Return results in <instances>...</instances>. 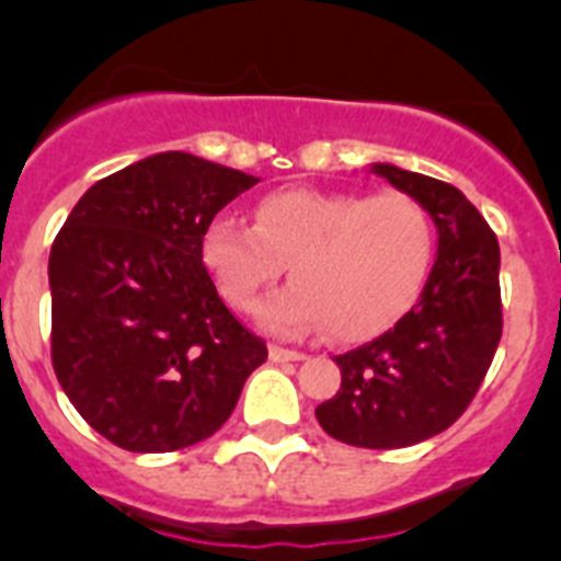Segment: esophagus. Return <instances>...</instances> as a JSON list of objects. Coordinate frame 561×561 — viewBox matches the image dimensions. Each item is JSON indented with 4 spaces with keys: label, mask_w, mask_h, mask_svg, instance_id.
Segmentation results:
<instances>
[{
    "label": "esophagus",
    "mask_w": 561,
    "mask_h": 561,
    "mask_svg": "<svg viewBox=\"0 0 561 561\" xmlns=\"http://www.w3.org/2000/svg\"><path fill=\"white\" fill-rule=\"evenodd\" d=\"M270 359L272 362H300V359H306V354H300V351H291V348H280V345H270Z\"/></svg>",
    "instance_id": "34e87169"
}]
</instances>
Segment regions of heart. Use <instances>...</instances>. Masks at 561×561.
Instances as JSON below:
<instances>
[{"label": "heart", "mask_w": 561, "mask_h": 561, "mask_svg": "<svg viewBox=\"0 0 561 561\" xmlns=\"http://www.w3.org/2000/svg\"><path fill=\"white\" fill-rule=\"evenodd\" d=\"M435 255L427 207L404 191L284 187L255 207V225L219 216L202 236V261L221 297L250 311L289 270L291 284L261 306L280 334L329 331L365 342L393 329L424 291Z\"/></svg>", "instance_id": "obj_1"}]
</instances>
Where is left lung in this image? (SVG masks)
Here are the masks:
<instances>
[{
  "label": "left lung",
  "mask_w": 561,
  "mask_h": 561,
  "mask_svg": "<svg viewBox=\"0 0 561 561\" xmlns=\"http://www.w3.org/2000/svg\"><path fill=\"white\" fill-rule=\"evenodd\" d=\"M374 173L427 207L438 255L419 304L393 329L334 356L342 385L314 415L342 444L401 449L453 427L492 365L503 334L500 244L449 182L385 162Z\"/></svg>",
  "instance_id": "left-lung-1"
}]
</instances>
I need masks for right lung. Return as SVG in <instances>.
Listing matches in <instances>:
<instances>
[{
    "label": "right lung",
    "mask_w": 561,
    "mask_h": 561,
    "mask_svg": "<svg viewBox=\"0 0 561 561\" xmlns=\"http://www.w3.org/2000/svg\"><path fill=\"white\" fill-rule=\"evenodd\" d=\"M255 176L153 153L83 193L49 250V354L89 427L128 453H173L230 419L266 342L202 261L216 213Z\"/></svg>",
    "instance_id": "add662e5"
}]
</instances>
